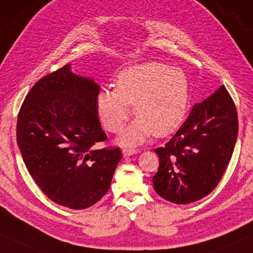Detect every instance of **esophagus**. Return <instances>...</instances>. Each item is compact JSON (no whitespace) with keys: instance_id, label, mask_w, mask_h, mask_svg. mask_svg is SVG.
<instances>
[{"instance_id":"34e87169","label":"esophagus","mask_w":253,"mask_h":253,"mask_svg":"<svg viewBox=\"0 0 253 253\" xmlns=\"http://www.w3.org/2000/svg\"><path fill=\"white\" fill-rule=\"evenodd\" d=\"M135 154H137L136 149H123V155L125 156V157H129V156Z\"/></svg>"}]
</instances>
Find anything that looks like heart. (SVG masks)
I'll return each mask as SVG.
<instances>
[{
    "instance_id": "heart-1",
    "label": "heart",
    "mask_w": 253,
    "mask_h": 253,
    "mask_svg": "<svg viewBox=\"0 0 253 253\" xmlns=\"http://www.w3.org/2000/svg\"><path fill=\"white\" fill-rule=\"evenodd\" d=\"M190 101V83L184 71L162 62L129 66L118 74L116 88L103 89L97 109L103 125L119 133L134 104L136 119L124 131L120 141L134 145L154 134L167 136L186 119Z\"/></svg>"
}]
</instances>
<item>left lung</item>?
I'll return each mask as SVG.
<instances>
[{"label":"left lung","mask_w":253,"mask_h":253,"mask_svg":"<svg viewBox=\"0 0 253 253\" xmlns=\"http://www.w3.org/2000/svg\"><path fill=\"white\" fill-rule=\"evenodd\" d=\"M238 133L236 106L225 86L194 105L165 147L155 149L158 172L152 177L159 196L189 204L208 196L232 158Z\"/></svg>","instance_id":"8db88e82"}]
</instances>
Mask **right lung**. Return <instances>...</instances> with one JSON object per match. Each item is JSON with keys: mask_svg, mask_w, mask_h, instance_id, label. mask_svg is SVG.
I'll return each mask as SVG.
<instances>
[{"mask_svg": "<svg viewBox=\"0 0 253 253\" xmlns=\"http://www.w3.org/2000/svg\"><path fill=\"white\" fill-rule=\"evenodd\" d=\"M99 86L63 66L34 84L17 120V143L31 176L49 199L72 210L108 193L123 158L119 148L98 149L108 136L98 120Z\"/></svg>", "mask_w": 253, "mask_h": 253, "instance_id": "obj_1", "label": "right lung"}]
</instances>
